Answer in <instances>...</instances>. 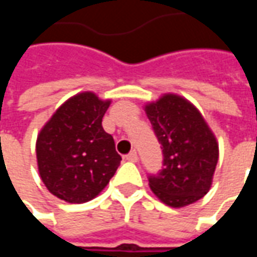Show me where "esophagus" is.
<instances>
[{
    "label": "esophagus",
    "instance_id": "obj_1",
    "mask_svg": "<svg viewBox=\"0 0 257 257\" xmlns=\"http://www.w3.org/2000/svg\"><path fill=\"white\" fill-rule=\"evenodd\" d=\"M125 158H126V161L129 162H136L138 161V154H136V151L132 150L131 153H129L128 156L125 157Z\"/></svg>",
    "mask_w": 257,
    "mask_h": 257
}]
</instances>
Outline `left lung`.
Wrapping results in <instances>:
<instances>
[{"instance_id":"obj_1","label":"left lung","mask_w":257,"mask_h":257,"mask_svg":"<svg viewBox=\"0 0 257 257\" xmlns=\"http://www.w3.org/2000/svg\"><path fill=\"white\" fill-rule=\"evenodd\" d=\"M143 108L164 154V169L149 178L151 191L172 208L197 202L213 182L219 160L215 134L198 108L178 93H164Z\"/></svg>"}]
</instances>
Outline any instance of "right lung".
<instances>
[{
    "mask_svg": "<svg viewBox=\"0 0 257 257\" xmlns=\"http://www.w3.org/2000/svg\"><path fill=\"white\" fill-rule=\"evenodd\" d=\"M111 99L85 90L68 97L37 136V167L51 194L68 204L96 198L114 176L121 156L101 119Z\"/></svg>",
    "mask_w": 257,
    "mask_h": 257,
    "instance_id": "obj_1",
    "label": "right lung"
}]
</instances>
